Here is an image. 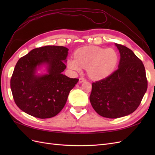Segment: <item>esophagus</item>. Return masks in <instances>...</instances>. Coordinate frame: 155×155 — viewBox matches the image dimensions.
I'll return each mask as SVG.
<instances>
[{
  "label": "esophagus",
  "instance_id": "esophagus-1",
  "mask_svg": "<svg viewBox=\"0 0 155 155\" xmlns=\"http://www.w3.org/2000/svg\"><path fill=\"white\" fill-rule=\"evenodd\" d=\"M86 81L85 78H84L83 77H81V78H79V83H83V82H84V81Z\"/></svg>",
  "mask_w": 155,
  "mask_h": 155
}]
</instances>
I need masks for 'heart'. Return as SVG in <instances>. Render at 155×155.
I'll return each instance as SVG.
<instances>
[{
    "mask_svg": "<svg viewBox=\"0 0 155 155\" xmlns=\"http://www.w3.org/2000/svg\"><path fill=\"white\" fill-rule=\"evenodd\" d=\"M76 59L68 61V67L76 72H81L83 68H88L91 77L100 79L109 76L118 63V54L112 48L85 46L75 53Z\"/></svg>",
    "mask_w": 155,
    "mask_h": 155,
    "instance_id": "heart-1",
    "label": "heart"
}]
</instances>
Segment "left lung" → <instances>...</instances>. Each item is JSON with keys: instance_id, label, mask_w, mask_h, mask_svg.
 Instances as JSON below:
<instances>
[{"instance_id": "1", "label": "left lung", "mask_w": 155, "mask_h": 155, "mask_svg": "<svg viewBox=\"0 0 155 155\" xmlns=\"http://www.w3.org/2000/svg\"><path fill=\"white\" fill-rule=\"evenodd\" d=\"M119 50L118 68L108 77L92 84L90 101L98 114L108 118L127 116L137 110L147 89L142 61L126 46Z\"/></svg>"}]
</instances>
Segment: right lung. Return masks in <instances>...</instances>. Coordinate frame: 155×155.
<instances>
[{
	"label": "right lung",
	"instance_id": "obj_1",
	"mask_svg": "<svg viewBox=\"0 0 155 155\" xmlns=\"http://www.w3.org/2000/svg\"><path fill=\"white\" fill-rule=\"evenodd\" d=\"M68 49L45 46L31 50L18 59L10 80L14 101L21 110L41 119L57 115L66 104L70 91L79 79L63 74ZM48 65V73L36 75L37 67Z\"/></svg>",
	"mask_w": 155,
	"mask_h": 155
}]
</instances>
